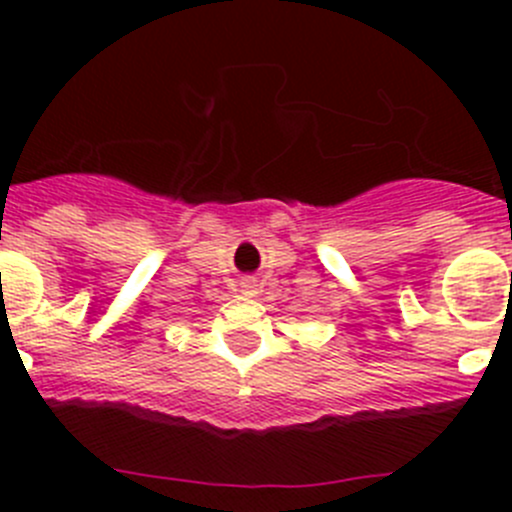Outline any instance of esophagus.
<instances>
[{
	"label": "esophagus",
	"mask_w": 512,
	"mask_h": 512,
	"mask_svg": "<svg viewBox=\"0 0 512 512\" xmlns=\"http://www.w3.org/2000/svg\"><path fill=\"white\" fill-rule=\"evenodd\" d=\"M240 287H242V294H245V297H255L257 289H260V282H257L255 277H245V280L240 282Z\"/></svg>",
	"instance_id": "esophagus-1"
}]
</instances>
